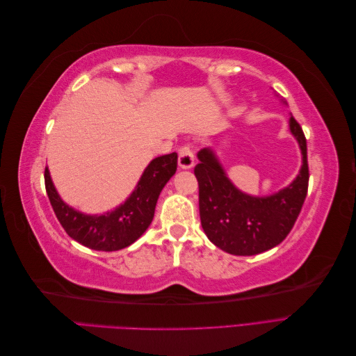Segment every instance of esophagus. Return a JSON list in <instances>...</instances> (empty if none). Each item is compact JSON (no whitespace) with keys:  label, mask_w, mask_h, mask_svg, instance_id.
I'll list each match as a JSON object with an SVG mask.
<instances>
[{"label":"esophagus","mask_w":356,"mask_h":356,"mask_svg":"<svg viewBox=\"0 0 356 356\" xmlns=\"http://www.w3.org/2000/svg\"><path fill=\"white\" fill-rule=\"evenodd\" d=\"M178 165L182 169H190L195 165V153L190 145H182L178 152Z\"/></svg>","instance_id":"esophagus-1"}]
</instances>
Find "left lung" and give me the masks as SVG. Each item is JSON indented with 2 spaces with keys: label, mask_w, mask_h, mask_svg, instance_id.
I'll return each mask as SVG.
<instances>
[{
  "label": "left lung",
  "mask_w": 356,
  "mask_h": 356,
  "mask_svg": "<svg viewBox=\"0 0 356 356\" xmlns=\"http://www.w3.org/2000/svg\"><path fill=\"white\" fill-rule=\"evenodd\" d=\"M289 131L298 141L303 165L291 184L272 196L255 197L233 186L209 148L197 153L199 212L203 232L220 250L233 255H255L281 243L298 217L309 186L307 145L303 129L289 117Z\"/></svg>",
  "instance_id": "1"
}]
</instances>
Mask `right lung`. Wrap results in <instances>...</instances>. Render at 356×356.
<instances>
[{
    "mask_svg": "<svg viewBox=\"0 0 356 356\" xmlns=\"http://www.w3.org/2000/svg\"><path fill=\"white\" fill-rule=\"evenodd\" d=\"M177 153L152 160L127 200L102 215H86L68 207L59 197L47 168L44 170L46 191L53 211L70 238L90 250L118 251L141 238L152 224L159 195L177 172Z\"/></svg>",
    "mask_w": 356,
    "mask_h": 356,
    "instance_id": "1",
    "label": "right lung"
}]
</instances>
